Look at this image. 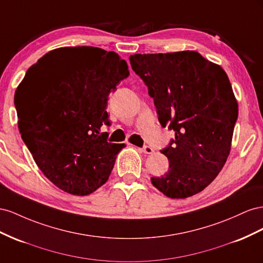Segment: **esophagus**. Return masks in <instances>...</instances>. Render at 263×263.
<instances>
[{"label": "esophagus", "mask_w": 263, "mask_h": 263, "mask_svg": "<svg viewBox=\"0 0 263 263\" xmlns=\"http://www.w3.org/2000/svg\"><path fill=\"white\" fill-rule=\"evenodd\" d=\"M142 152L145 154H152L154 152V149L151 146H144L143 148H142Z\"/></svg>", "instance_id": "esophagus-1"}]
</instances>
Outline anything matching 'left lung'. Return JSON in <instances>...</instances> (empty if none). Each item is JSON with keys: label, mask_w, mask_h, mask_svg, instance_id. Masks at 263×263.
<instances>
[{"label": "left lung", "mask_w": 263, "mask_h": 263, "mask_svg": "<svg viewBox=\"0 0 263 263\" xmlns=\"http://www.w3.org/2000/svg\"><path fill=\"white\" fill-rule=\"evenodd\" d=\"M129 59L154 99L160 123L175 131L161 151L168 171L151 182L170 198L193 196L214 181L230 153L238 102L227 73L194 50Z\"/></svg>", "instance_id": "obj_1"}]
</instances>
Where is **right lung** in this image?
<instances>
[{"instance_id": "1", "label": "right lung", "mask_w": 263, "mask_h": 263, "mask_svg": "<svg viewBox=\"0 0 263 263\" xmlns=\"http://www.w3.org/2000/svg\"><path fill=\"white\" fill-rule=\"evenodd\" d=\"M117 52L61 47L29 67L15 92L18 129L37 166L59 190L87 196L108 181L124 144L110 143V92L129 76Z\"/></svg>"}]
</instances>
